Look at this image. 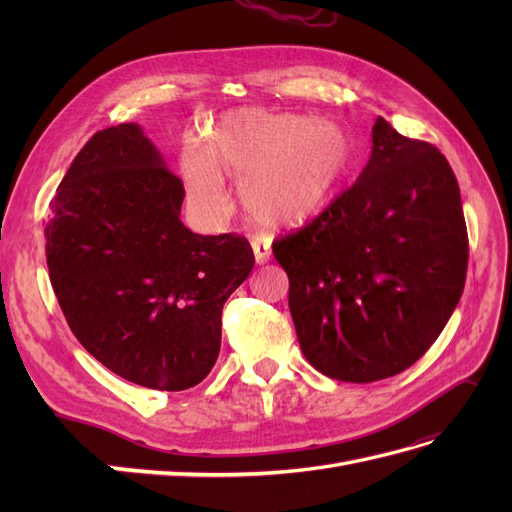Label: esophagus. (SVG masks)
Listing matches in <instances>:
<instances>
[{
  "label": "esophagus",
  "instance_id": "obj_1",
  "mask_svg": "<svg viewBox=\"0 0 512 512\" xmlns=\"http://www.w3.org/2000/svg\"><path fill=\"white\" fill-rule=\"evenodd\" d=\"M252 250H254V256H256V262L258 265H265V262H269L271 258V247L267 243H262L258 239L252 241Z\"/></svg>",
  "mask_w": 512,
  "mask_h": 512
}]
</instances>
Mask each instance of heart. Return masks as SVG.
Segmentation results:
<instances>
[{
  "label": "heart",
  "instance_id": "1",
  "mask_svg": "<svg viewBox=\"0 0 512 512\" xmlns=\"http://www.w3.org/2000/svg\"><path fill=\"white\" fill-rule=\"evenodd\" d=\"M350 160V138L333 121L237 108L211 123L203 145H185L179 166L198 209H226V173L252 220L299 226L329 207Z\"/></svg>",
  "mask_w": 512,
  "mask_h": 512
}]
</instances>
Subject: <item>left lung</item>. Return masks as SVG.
<instances>
[{
	"instance_id": "left-lung-1",
	"label": "left lung",
	"mask_w": 512,
	"mask_h": 512,
	"mask_svg": "<svg viewBox=\"0 0 512 512\" xmlns=\"http://www.w3.org/2000/svg\"><path fill=\"white\" fill-rule=\"evenodd\" d=\"M301 350L320 374L376 382L414 365L461 299L468 230L451 164L378 117L371 156L312 224L273 243Z\"/></svg>"
}]
</instances>
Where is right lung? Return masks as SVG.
Listing matches in <instances>:
<instances>
[{"mask_svg": "<svg viewBox=\"0 0 512 512\" xmlns=\"http://www.w3.org/2000/svg\"><path fill=\"white\" fill-rule=\"evenodd\" d=\"M183 183L138 123L96 132L51 200L46 265L74 337L134 384L183 391L222 344V307L254 267L237 235L181 222Z\"/></svg>", "mask_w": 512, "mask_h": 512, "instance_id": "1", "label": "right lung"}]
</instances>
